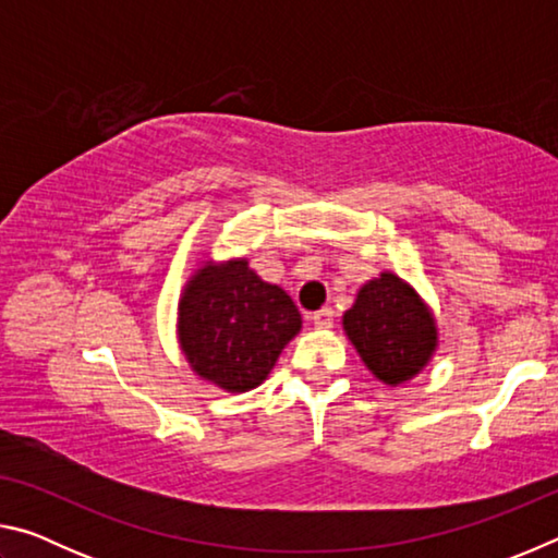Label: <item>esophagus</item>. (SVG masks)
I'll use <instances>...</instances> for the list:
<instances>
[{"label": "esophagus", "mask_w": 558, "mask_h": 558, "mask_svg": "<svg viewBox=\"0 0 558 558\" xmlns=\"http://www.w3.org/2000/svg\"><path fill=\"white\" fill-rule=\"evenodd\" d=\"M313 325L317 327V329H329L335 325V313L329 307H323V310H317V313H313Z\"/></svg>", "instance_id": "esophagus-1"}]
</instances>
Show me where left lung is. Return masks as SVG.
Returning <instances> with one entry per match:
<instances>
[{
  "instance_id": "1",
  "label": "left lung",
  "mask_w": 558,
  "mask_h": 558,
  "mask_svg": "<svg viewBox=\"0 0 558 558\" xmlns=\"http://www.w3.org/2000/svg\"><path fill=\"white\" fill-rule=\"evenodd\" d=\"M342 325L362 362L389 386L413 379L438 347V327L426 302L393 272L362 286Z\"/></svg>"
}]
</instances>
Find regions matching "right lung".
<instances>
[{
	"label": "right lung",
	"instance_id": "right-lung-1",
	"mask_svg": "<svg viewBox=\"0 0 558 558\" xmlns=\"http://www.w3.org/2000/svg\"><path fill=\"white\" fill-rule=\"evenodd\" d=\"M300 327L288 292L260 280L245 258L204 263L179 300L177 332L186 362L231 393L266 381Z\"/></svg>",
	"mask_w": 558,
	"mask_h": 558
}]
</instances>
